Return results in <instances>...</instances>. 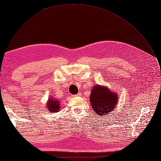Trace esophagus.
Instances as JSON below:
<instances>
[{
    "label": "esophagus",
    "instance_id": "esophagus-1",
    "mask_svg": "<svg viewBox=\"0 0 161 161\" xmlns=\"http://www.w3.org/2000/svg\"><path fill=\"white\" fill-rule=\"evenodd\" d=\"M74 97H78V96H80V93H78L76 95H74Z\"/></svg>",
    "mask_w": 161,
    "mask_h": 161
}]
</instances>
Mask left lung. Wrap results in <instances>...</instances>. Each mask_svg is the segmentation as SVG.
I'll list each match as a JSON object with an SVG mask.
<instances>
[{"label":"left lung","mask_w":161,"mask_h":161,"mask_svg":"<svg viewBox=\"0 0 161 161\" xmlns=\"http://www.w3.org/2000/svg\"><path fill=\"white\" fill-rule=\"evenodd\" d=\"M93 110L98 116L106 115L113 111L117 103V96L104 86H94L90 95Z\"/></svg>","instance_id":"obj_1"}]
</instances>
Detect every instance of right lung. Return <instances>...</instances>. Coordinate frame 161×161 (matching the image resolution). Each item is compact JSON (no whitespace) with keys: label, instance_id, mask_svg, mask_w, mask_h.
I'll return each mask as SVG.
<instances>
[{"label":"right lung","instance_id":"obj_1","mask_svg":"<svg viewBox=\"0 0 161 161\" xmlns=\"http://www.w3.org/2000/svg\"><path fill=\"white\" fill-rule=\"evenodd\" d=\"M47 108L48 110L52 113H57L60 109V104L59 101L57 100H54L53 98H51L48 100V104H47Z\"/></svg>","mask_w":161,"mask_h":161}]
</instances>
